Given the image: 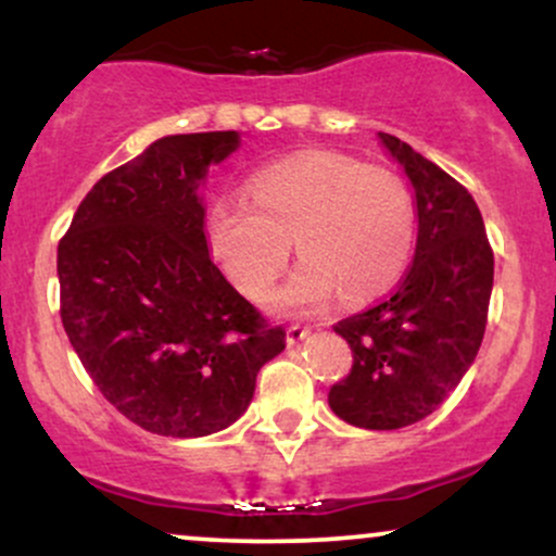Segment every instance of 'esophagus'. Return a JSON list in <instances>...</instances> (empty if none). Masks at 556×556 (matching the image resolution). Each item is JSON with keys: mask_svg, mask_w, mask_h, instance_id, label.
Returning <instances> with one entry per match:
<instances>
[{"mask_svg": "<svg viewBox=\"0 0 556 556\" xmlns=\"http://www.w3.org/2000/svg\"><path fill=\"white\" fill-rule=\"evenodd\" d=\"M311 337V329L308 327H290L287 329V344H298V342H303V340H308Z\"/></svg>", "mask_w": 556, "mask_h": 556, "instance_id": "esophagus-1", "label": "esophagus"}]
</instances>
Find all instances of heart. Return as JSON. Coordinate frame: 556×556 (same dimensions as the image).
Here are the masks:
<instances>
[{
  "mask_svg": "<svg viewBox=\"0 0 556 556\" xmlns=\"http://www.w3.org/2000/svg\"><path fill=\"white\" fill-rule=\"evenodd\" d=\"M251 193L214 198L206 240L251 300L271 290L295 240L303 261L271 298L282 314H316L337 292L350 303L381 295L410 261L416 208L392 172L340 151H303L261 169Z\"/></svg>",
  "mask_w": 556,
  "mask_h": 556,
  "instance_id": "heart-1",
  "label": "heart"
}]
</instances>
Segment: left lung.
Wrapping results in <instances>:
<instances>
[{
    "mask_svg": "<svg viewBox=\"0 0 556 556\" xmlns=\"http://www.w3.org/2000/svg\"><path fill=\"white\" fill-rule=\"evenodd\" d=\"M379 143L416 193V256L392 295L334 327L353 350V371L329 389V407L358 429L394 431L431 416L473 366L494 253L460 182L389 132Z\"/></svg>",
    "mask_w": 556,
    "mask_h": 556,
    "instance_id": "obj_1",
    "label": "left lung"
}]
</instances>
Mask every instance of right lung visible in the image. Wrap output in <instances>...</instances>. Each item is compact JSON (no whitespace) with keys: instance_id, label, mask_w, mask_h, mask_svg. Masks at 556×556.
Instances as JSON below:
<instances>
[{"instance_id":"1","label":"right lung","mask_w":556,"mask_h":556,"mask_svg":"<svg viewBox=\"0 0 556 556\" xmlns=\"http://www.w3.org/2000/svg\"><path fill=\"white\" fill-rule=\"evenodd\" d=\"M238 130L154 140L83 198L56 248L62 324L99 392L159 437L232 426L285 350L208 256L203 185Z\"/></svg>"}]
</instances>
